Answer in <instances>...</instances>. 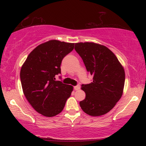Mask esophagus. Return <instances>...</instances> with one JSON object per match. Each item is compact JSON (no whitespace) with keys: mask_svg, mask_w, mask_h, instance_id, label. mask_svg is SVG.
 Listing matches in <instances>:
<instances>
[{"mask_svg":"<svg viewBox=\"0 0 146 146\" xmlns=\"http://www.w3.org/2000/svg\"><path fill=\"white\" fill-rule=\"evenodd\" d=\"M80 86L77 85V86H75V87H74V90L77 91L78 90H80Z\"/></svg>","mask_w":146,"mask_h":146,"instance_id":"obj_1","label":"esophagus"}]
</instances>
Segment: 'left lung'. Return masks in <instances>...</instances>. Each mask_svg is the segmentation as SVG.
Listing matches in <instances>:
<instances>
[{"label": "left lung", "instance_id": "1", "mask_svg": "<svg viewBox=\"0 0 146 146\" xmlns=\"http://www.w3.org/2000/svg\"><path fill=\"white\" fill-rule=\"evenodd\" d=\"M75 49L93 76L92 82L82 85L86 98L80 102V108L93 117L105 115L122 95L125 83L123 66L115 54L101 44L75 43Z\"/></svg>", "mask_w": 146, "mask_h": 146}]
</instances>
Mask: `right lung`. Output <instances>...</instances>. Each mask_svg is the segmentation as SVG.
Returning a JSON list of instances; mask_svg holds the SVG:
<instances>
[{
	"label": "right lung",
	"mask_w": 146,
	"mask_h": 146,
	"mask_svg": "<svg viewBox=\"0 0 146 146\" xmlns=\"http://www.w3.org/2000/svg\"><path fill=\"white\" fill-rule=\"evenodd\" d=\"M74 43L51 40L29 54L21 70L23 93L34 110L47 117L60 113L70 97L73 86L55 80L61 73L64 56L74 49Z\"/></svg>",
	"instance_id": "add662e5"
}]
</instances>
